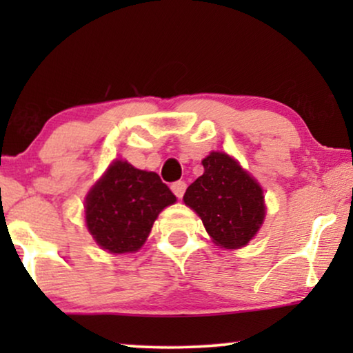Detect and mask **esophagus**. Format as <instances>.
Returning a JSON list of instances; mask_svg holds the SVG:
<instances>
[{
  "label": "esophagus",
  "mask_w": 353,
  "mask_h": 353,
  "mask_svg": "<svg viewBox=\"0 0 353 353\" xmlns=\"http://www.w3.org/2000/svg\"><path fill=\"white\" fill-rule=\"evenodd\" d=\"M185 189H187V184L184 181H177L171 185V190L174 192V195H176L177 199H182V196H184Z\"/></svg>",
  "instance_id": "34e87169"
}]
</instances>
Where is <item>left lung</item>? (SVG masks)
<instances>
[{
	"label": "left lung",
	"instance_id": "obj_1",
	"mask_svg": "<svg viewBox=\"0 0 353 353\" xmlns=\"http://www.w3.org/2000/svg\"><path fill=\"white\" fill-rule=\"evenodd\" d=\"M201 164L203 176L185 190L184 203L200 216L216 245H247L266 214L263 189L229 154L211 152Z\"/></svg>",
	"mask_w": 353,
	"mask_h": 353
}]
</instances>
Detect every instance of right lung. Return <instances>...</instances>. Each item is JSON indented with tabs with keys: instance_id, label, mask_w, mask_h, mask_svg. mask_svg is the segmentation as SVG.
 I'll list each match as a JSON object with an SVG mask.
<instances>
[{
	"instance_id": "add662e5",
	"label": "right lung",
	"mask_w": 353,
	"mask_h": 353,
	"mask_svg": "<svg viewBox=\"0 0 353 353\" xmlns=\"http://www.w3.org/2000/svg\"><path fill=\"white\" fill-rule=\"evenodd\" d=\"M172 203L176 195L157 172L116 159L87 194V229L103 250L134 253L147 241L158 214Z\"/></svg>"
}]
</instances>
